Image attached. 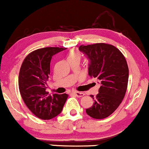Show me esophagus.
I'll use <instances>...</instances> for the list:
<instances>
[{
    "label": "esophagus",
    "mask_w": 149,
    "mask_h": 149,
    "mask_svg": "<svg viewBox=\"0 0 149 149\" xmlns=\"http://www.w3.org/2000/svg\"><path fill=\"white\" fill-rule=\"evenodd\" d=\"M74 95L78 97H82L84 96L85 94L83 93V92H74Z\"/></svg>",
    "instance_id": "obj_1"
}]
</instances>
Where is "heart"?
<instances>
[{
	"label": "heart",
	"mask_w": 149,
	"mask_h": 149,
	"mask_svg": "<svg viewBox=\"0 0 149 149\" xmlns=\"http://www.w3.org/2000/svg\"><path fill=\"white\" fill-rule=\"evenodd\" d=\"M81 59V54L76 49H72L69 52L67 56V60L69 62L73 60H78L80 61Z\"/></svg>",
	"instance_id": "1"
}]
</instances>
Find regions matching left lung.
Wrapping results in <instances>:
<instances>
[{"label":"left lung","instance_id":"obj_1","mask_svg":"<svg viewBox=\"0 0 149 149\" xmlns=\"http://www.w3.org/2000/svg\"><path fill=\"white\" fill-rule=\"evenodd\" d=\"M79 50L90 59L88 74L100 80L94 104L86 113L95 119H104L113 113L123 100L127 88L129 69L123 53L107 43L80 45Z\"/></svg>","mask_w":149,"mask_h":149}]
</instances>
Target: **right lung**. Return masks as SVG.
Wrapping results in <instances>:
<instances>
[{
  "instance_id": "obj_1",
  "label": "right lung",
  "mask_w": 149,
  "mask_h": 149,
  "mask_svg": "<svg viewBox=\"0 0 149 149\" xmlns=\"http://www.w3.org/2000/svg\"><path fill=\"white\" fill-rule=\"evenodd\" d=\"M66 48L47 47L30 52L22 62L19 73V89L28 109L38 118L49 120L59 115L69 95H48L46 85L53 55Z\"/></svg>"
}]
</instances>
